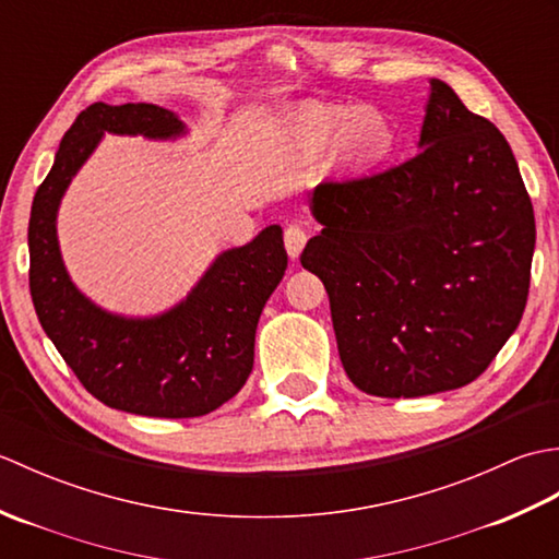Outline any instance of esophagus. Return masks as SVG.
Listing matches in <instances>:
<instances>
[{
	"label": "esophagus",
	"instance_id": "obj_1",
	"mask_svg": "<svg viewBox=\"0 0 559 559\" xmlns=\"http://www.w3.org/2000/svg\"><path fill=\"white\" fill-rule=\"evenodd\" d=\"M283 240H286V249H288L290 259H298L305 242H307V230L302 228L300 223H290L286 233H283Z\"/></svg>",
	"mask_w": 559,
	"mask_h": 559
}]
</instances>
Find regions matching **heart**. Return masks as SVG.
I'll return each instance as SVG.
<instances>
[{"label": "heart", "mask_w": 559, "mask_h": 559, "mask_svg": "<svg viewBox=\"0 0 559 559\" xmlns=\"http://www.w3.org/2000/svg\"><path fill=\"white\" fill-rule=\"evenodd\" d=\"M288 129L305 151H322L338 136V158L348 165H370L391 146V129L372 108L310 103L290 112Z\"/></svg>", "instance_id": "1"}]
</instances>
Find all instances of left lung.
<instances>
[{"label":"left lung","mask_w":559,"mask_h":559,"mask_svg":"<svg viewBox=\"0 0 559 559\" xmlns=\"http://www.w3.org/2000/svg\"><path fill=\"white\" fill-rule=\"evenodd\" d=\"M420 151L314 187L324 225L300 261L329 293L338 355L365 394L471 384L524 314L536 218L507 139L430 81Z\"/></svg>","instance_id":"8db88e82"}]
</instances>
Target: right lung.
Returning <instances> with one entry per match:
<instances>
[{"label":"right lung","instance_id":"1","mask_svg":"<svg viewBox=\"0 0 559 559\" xmlns=\"http://www.w3.org/2000/svg\"><path fill=\"white\" fill-rule=\"evenodd\" d=\"M105 132L175 139L177 117L151 103H93L69 127L31 209V298L45 334L88 394L148 418H199L247 382L254 334L288 266L281 225L223 252L170 312L127 319L93 305L71 283L57 245L62 194Z\"/></svg>","mask_w":559,"mask_h":559}]
</instances>
